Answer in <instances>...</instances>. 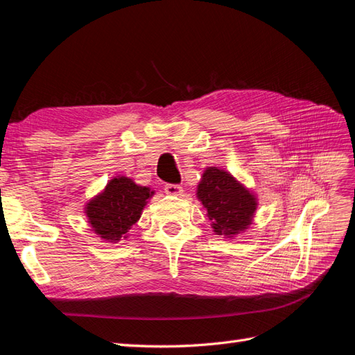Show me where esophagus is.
Returning a JSON list of instances; mask_svg holds the SVG:
<instances>
[{"mask_svg":"<svg viewBox=\"0 0 355 355\" xmlns=\"http://www.w3.org/2000/svg\"><path fill=\"white\" fill-rule=\"evenodd\" d=\"M164 191H166V194H168V196H175V197L184 196V188H182L180 185H171V184H168V185L164 187Z\"/></svg>","mask_w":355,"mask_h":355,"instance_id":"34e87169","label":"esophagus"}]
</instances>
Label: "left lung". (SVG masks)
<instances>
[{
    "instance_id": "1",
    "label": "left lung",
    "mask_w": 355,
    "mask_h": 355,
    "mask_svg": "<svg viewBox=\"0 0 355 355\" xmlns=\"http://www.w3.org/2000/svg\"><path fill=\"white\" fill-rule=\"evenodd\" d=\"M196 196L207 210L213 232L230 240L250 228L259 204L252 189L214 166L202 171Z\"/></svg>"
}]
</instances>
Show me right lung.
I'll return each instance as SVG.
<instances>
[{
	"instance_id": "right-lung-1",
	"label": "right lung",
	"mask_w": 355,
	"mask_h": 355,
	"mask_svg": "<svg viewBox=\"0 0 355 355\" xmlns=\"http://www.w3.org/2000/svg\"><path fill=\"white\" fill-rule=\"evenodd\" d=\"M155 194L127 176L112 178L106 187L84 206L92 231L105 243L128 239V231L141 219L148 200Z\"/></svg>"
}]
</instances>
